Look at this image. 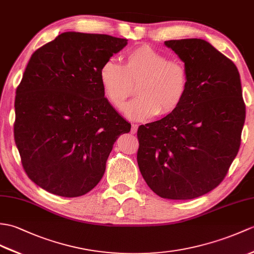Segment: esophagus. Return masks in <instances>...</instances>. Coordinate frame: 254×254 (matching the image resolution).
<instances>
[{
  "label": "esophagus",
  "instance_id": "34e87169",
  "mask_svg": "<svg viewBox=\"0 0 254 254\" xmlns=\"http://www.w3.org/2000/svg\"><path fill=\"white\" fill-rule=\"evenodd\" d=\"M137 128H138V126H137V125H132L131 133H132V134H136V132H137Z\"/></svg>",
  "mask_w": 254,
  "mask_h": 254
}]
</instances>
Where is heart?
<instances>
[{
	"instance_id": "obj_1",
	"label": "heart",
	"mask_w": 254,
	"mask_h": 254,
	"mask_svg": "<svg viewBox=\"0 0 254 254\" xmlns=\"http://www.w3.org/2000/svg\"><path fill=\"white\" fill-rule=\"evenodd\" d=\"M99 83L105 98L121 109L137 85V96L123 111L134 120L166 117L180 108L190 86V72L179 60H168L164 53L150 45H139L125 55L123 66L115 61L99 68Z\"/></svg>"
}]
</instances>
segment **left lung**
Segmentation results:
<instances>
[{
  "label": "left lung",
  "instance_id": "obj_1",
  "mask_svg": "<svg viewBox=\"0 0 254 254\" xmlns=\"http://www.w3.org/2000/svg\"><path fill=\"white\" fill-rule=\"evenodd\" d=\"M190 72L180 108L137 129V163L158 196L188 200L214 190L237 156L246 105L235 64L201 39L164 42Z\"/></svg>",
  "mask_w": 254,
  "mask_h": 254
}]
</instances>
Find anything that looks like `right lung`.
I'll use <instances>...</instances> for the list:
<instances>
[{
  "mask_svg": "<svg viewBox=\"0 0 254 254\" xmlns=\"http://www.w3.org/2000/svg\"><path fill=\"white\" fill-rule=\"evenodd\" d=\"M127 44L107 34L64 32L35 51L16 90L14 137L28 178L79 197L102 180L131 125L105 98L98 72Z\"/></svg>",
  "mask_w": 254,
  "mask_h": 254,
  "instance_id": "add662e5",
  "label": "right lung"
}]
</instances>
